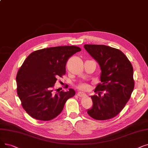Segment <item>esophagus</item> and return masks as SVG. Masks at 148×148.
<instances>
[{
    "mask_svg": "<svg viewBox=\"0 0 148 148\" xmlns=\"http://www.w3.org/2000/svg\"><path fill=\"white\" fill-rule=\"evenodd\" d=\"M77 95L79 96V97H83V96H85L86 95V94L85 92H82V91H80L79 92H77Z\"/></svg>",
    "mask_w": 148,
    "mask_h": 148,
    "instance_id": "obj_1",
    "label": "esophagus"
}]
</instances>
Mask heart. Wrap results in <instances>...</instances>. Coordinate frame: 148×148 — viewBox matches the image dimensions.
Wrapping results in <instances>:
<instances>
[{"mask_svg": "<svg viewBox=\"0 0 148 148\" xmlns=\"http://www.w3.org/2000/svg\"><path fill=\"white\" fill-rule=\"evenodd\" d=\"M79 88L81 90H83V91H88L89 89V85L87 84H85V83H81L79 85Z\"/></svg>", "mask_w": 148, "mask_h": 148, "instance_id": "b5f03b06", "label": "heart"}]
</instances>
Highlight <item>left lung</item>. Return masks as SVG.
<instances>
[{
  "label": "left lung",
  "instance_id": "obj_1",
  "mask_svg": "<svg viewBox=\"0 0 148 148\" xmlns=\"http://www.w3.org/2000/svg\"><path fill=\"white\" fill-rule=\"evenodd\" d=\"M85 49L100 68L101 83L91 95L92 106L87 112L97 120L110 119L120 113L130 99L134 88L131 62L119 49L103 45H85ZM105 94L100 95L101 91Z\"/></svg>",
  "mask_w": 148,
  "mask_h": 148
}]
</instances>
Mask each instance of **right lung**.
Masks as SVG:
<instances>
[{"instance_id":"right-lung-1","label":"right lung","mask_w":148,"mask_h":148,"mask_svg":"<svg viewBox=\"0 0 148 148\" xmlns=\"http://www.w3.org/2000/svg\"><path fill=\"white\" fill-rule=\"evenodd\" d=\"M80 51L76 46L51 47L35 51L25 59L16 76L17 92L30 116L48 121L61 113L75 92L69 88L54 94L53 88L57 78L65 74L68 59Z\"/></svg>"}]
</instances>
